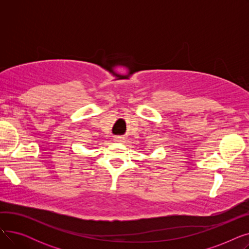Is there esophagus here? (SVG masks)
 <instances>
[{
  "mask_svg": "<svg viewBox=\"0 0 249 249\" xmlns=\"http://www.w3.org/2000/svg\"><path fill=\"white\" fill-rule=\"evenodd\" d=\"M114 141H116V142H123L124 141V137L116 136V137H114Z\"/></svg>",
  "mask_w": 249,
  "mask_h": 249,
  "instance_id": "34e87169",
  "label": "esophagus"
}]
</instances>
